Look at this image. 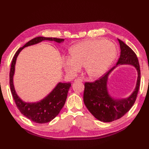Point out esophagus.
<instances>
[{
	"instance_id": "34e87169",
	"label": "esophagus",
	"mask_w": 149,
	"mask_h": 149,
	"mask_svg": "<svg viewBox=\"0 0 149 149\" xmlns=\"http://www.w3.org/2000/svg\"><path fill=\"white\" fill-rule=\"evenodd\" d=\"M75 82H77V81L82 82V81H83V79H80V78H77V79H75Z\"/></svg>"
}]
</instances>
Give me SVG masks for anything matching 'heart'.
<instances>
[{"instance_id":"1","label":"heart","mask_w":149,"mask_h":149,"mask_svg":"<svg viewBox=\"0 0 149 149\" xmlns=\"http://www.w3.org/2000/svg\"><path fill=\"white\" fill-rule=\"evenodd\" d=\"M72 55L63 58V65L69 74H75L84 65L87 74L92 77L101 76L116 58L115 44L105 40H88L73 46Z\"/></svg>"}]
</instances>
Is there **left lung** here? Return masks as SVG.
Returning <instances> with one entry per match:
<instances>
[{"label":"left lung","mask_w":149,"mask_h":149,"mask_svg":"<svg viewBox=\"0 0 149 149\" xmlns=\"http://www.w3.org/2000/svg\"><path fill=\"white\" fill-rule=\"evenodd\" d=\"M118 40L121 52L116 66L119 64L134 66L138 71V80L136 86L131 95L127 99L121 100L112 99L107 90L108 75L116 66L110 69L99 79L84 83L83 100L85 106L97 119L104 122H113L125 115L134 105L140 88L141 72L136 54L122 40L119 39Z\"/></svg>","instance_id":"8db88e82"}]
</instances>
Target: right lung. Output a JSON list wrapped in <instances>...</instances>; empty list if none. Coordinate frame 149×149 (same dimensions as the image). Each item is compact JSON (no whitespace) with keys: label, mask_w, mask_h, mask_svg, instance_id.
Listing matches in <instances>:
<instances>
[{"label":"right lung","mask_w":149,"mask_h":149,"mask_svg":"<svg viewBox=\"0 0 149 149\" xmlns=\"http://www.w3.org/2000/svg\"><path fill=\"white\" fill-rule=\"evenodd\" d=\"M44 40L55 41L58 43H61L65 40L56 38L36 37L28 42L26 45L20 47L13 58L11 65L10 73H9V85L15 102L20 113L27 117L31 121L38 123H45L53 120L59 113L66 102L68 90L71 86L70 83H59L51 93L49 94L45 99L38 102L26 103L22 101L18 97L15 90L13 78L15 72V66L16 60L19 53L24 47L34 45Z\"/></svg>","instance_id":"1"}]
</instances>
